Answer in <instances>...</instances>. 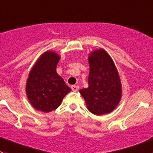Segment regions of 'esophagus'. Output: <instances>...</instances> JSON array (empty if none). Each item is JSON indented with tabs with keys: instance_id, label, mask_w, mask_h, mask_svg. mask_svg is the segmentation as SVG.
<instances>
[{
	"instance_id": "1",
	"label": "esophagus",
	"mask_w": 153,
	"mask_h": 153,
	"mask_svg": "<svg viewBox=\"0 0 153 153\" xmlns=\"http://www.w3.org/2000/svg\"><path fill=\"white\" fill-rule=\"evenodd\" d=\"M71 88L73 91H77L79 89V86H78V85H71Z\"/></svg>"
}]
</instances>
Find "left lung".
I'll use <instances>...</instances> for the list:
<instances>
[{"mask_svg": "<svg viewBox=\"0 0 153 153\" xmlns=\"http://www.w3.org/2000/svg\"><path fill=\"white\" fill-rule=\"evenodd\" d=\"M88 88L79 90L87 108L95 115L112 112L120 100V79L111 56L102 49L93 51L88 57Z\"/></svg>", "mask_w": 153, "mask_h": 153, "instance_id": "left-lung-1", "label": "left lung"}]
</instances>
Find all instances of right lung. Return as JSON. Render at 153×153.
I'll return each instance as SVG.
<instances>
[{"instance_id": "obj_1", "label": "right lung", "mask_w": 153, "mask_h": 153, "mask_svg": "<svg viewBox=\"0 0 153 153\" xmlns=\"http://www.w3.org/2000/svg\"><path fill=\"white\" fill-rule=\"evenodd\" d=\"M60 56L54 52L44 53L29 74L26 92L33 107L48 113L61 104L71 88L56 72Z\"/></svg>"}]
</instances>
